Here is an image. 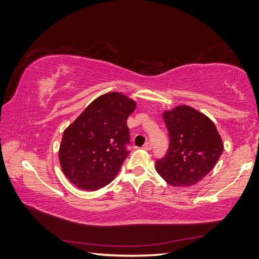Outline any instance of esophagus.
I'll list each match as a JSON object with an SVG mask.
<instances>
[{"instance_id": "34e87169", "label": "esophagus", "mask_w": 259, "mask_h": 259, "mask_svg": "<svg viewBox=\"0 0 259 259\" xmlns=\"http://www.w3.org/2000/svg\"><path fill=\"white\" fill-rule=\"evenodd\" d=\"M143 148L144 149H146V150H151V148H152V144L150 143V142H147L144 146H143Z\"/></svg>"}]
</instances>
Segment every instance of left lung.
<instances>
[{
    "label": "left lung",
    "mask_w": 259,
    "mask_h": 259,
    "mask_svg": "<svg viewBox=\"0 0 259 259\" xmlns=\"http://www.w3.org/2000/svg\"><path fill=\"white\" fill-rule=\"evenodd\" d=\"M169 146L155 162L156 171L171 186L189 187L214 168L224 150L221 135L206 115L189 106L163 113Z\"/></svg>",
    "instance_id": "1"
}]
</instances>
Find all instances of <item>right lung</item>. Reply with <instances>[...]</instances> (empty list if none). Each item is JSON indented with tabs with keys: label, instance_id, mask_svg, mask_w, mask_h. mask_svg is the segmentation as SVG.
I'll use <instances>...</instances> for the list:
<instances>
[{
	"label": "right lung",
	"instance_id": "1",
	"mask_svg": "<svg viewBox=\"0 0 259 259\" xmlns=\"http://www.w3.org/2000/svg\"><path fill=\"white\" fill-rule=\"evenodd\" d=\"M135 107L120 93L105 94L64 132L59 161L70 182L88 191L112 182L130 154L126 121Z\"/></svg>",
	"mask_w": 259,
	"mask_h": 259
}]
</instances>
